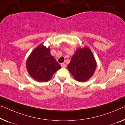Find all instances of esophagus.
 <instances>
[{
    "label": "esophagus",
    "instance_id": "1",
    "mask_svg": "<svg viewBox=\"0 0 125 125\" xmlns=\"http://www.w3.org/2000/svg\"><path fill=\"white\" fill-rule=\"evenodd\" d=\"M61 66H62V68H66V64H65V63H61Z\"/></svg>",
    "mask_w": 125,
    "mask_h": 125
}]
</instances>
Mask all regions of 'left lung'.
I'll list each match as a JSON object with an SVG mask.
<instances>
[{"label": "left lung", "instance_id": "obj_1", "mask_svg": "<svg viewBox=\"0 0 125 125\" xmlns=\"http://www.w3.org/2000/svg\"><path fill=\"white\" fill-rule=\"evenodd\" d=\"M67 68L76 81L83 83L89 80L96 68L95 59L90 48L88 46L78 48Z\"/></svg>", "mask_w": 125, "mask_h": 125}]
</instances>
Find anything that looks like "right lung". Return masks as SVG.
<instances>
[{
    "mask_svg": "<svg viewBox=\"0 0 125 125\" xmlns=\"http://www.w3.org/2000/svg\"><path fill=\"white\" fill-rule=\"evenodd\" d=\"M61 68L51 54L50 46L38 45L31 52L26 61V68L31 77L38 82H47Z\"/></svg>",
    "mask_w": 125,
    "mask_h": 125,
    "instance_id": "1",
    "label": "right lung"
}]
</instances>
